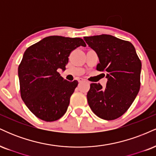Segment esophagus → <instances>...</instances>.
<instances>
[{"label":"esophagus","mask_w":156,"mask_h":156,"mask_svg":"<svg viewBox=\"0 0 156 156\" xmlns=\"http://www.w3.org/2000/svg\"><path fill=\"white\" fill-rule=\"evenodd\" d=\"M83 81H85V80L83 79V78H79V79H78V82H79V83H80V82H83Z\"/></svg>","instance_id":"obj_1"}]
</instances>
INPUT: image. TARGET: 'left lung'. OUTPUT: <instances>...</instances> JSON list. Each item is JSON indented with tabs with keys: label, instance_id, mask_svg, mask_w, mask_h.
Masks as SVG:
<instances>
[{
	"label": "left lung",
	"instance_id": "left-lung-1",
	"mask_svg": "<svg viewBox=\"0 0 156 156\" xmlns=\"http://www.w3.org/2000/svg\"><path fill=\"white\" fill-rule=\"evenodd\" d=\"M84 40L99 58L97 70L104 71L108 80L105 88L100 83H91L87 93L89 107L101 119H117L130 108L139 93L141 61L133 44L114 36L86 37Z\"/></svg>",
	"mask_w": 156,
	"mask_h": 156
}]
</instances>
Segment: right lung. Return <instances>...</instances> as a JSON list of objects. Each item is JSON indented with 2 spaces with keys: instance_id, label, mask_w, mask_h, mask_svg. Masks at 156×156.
<instances>
[{
  "instance_id": "right-lung-1",
  "label": "right lung",
  "mask_w": 156,
  "mask_h": 156,
  "mask_svg": "<svg viewBox=\"0 0 156 156\" xmlns=\"http://www.w3.org/2000/svg\"><path fill=\"white\" fill-rule=\"evenodd\" d=\"M79 46H86L80 38L51 36L25 51L18 67L20 94L37 117L53 122L67 112L78 82L64 79L58 69L65 70L69 53Z\"/></svg>"
}]
</instances>
